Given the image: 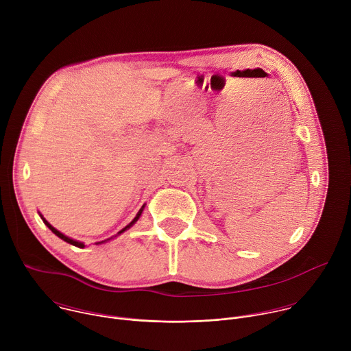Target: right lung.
<instances>
[{"mask_svg": "<svg viewBox=\"0 0 351 351\" xmlns=\"http://www.w3.org/2000/svg\"><path fill=\"white\" fill-rule=\"evenodd\" d=\"M143 210H144V206H143V207H141V208H140V211H138V213H137V215H136V217H134V218H133V221H132V222H130V223H129V225H126V226H125V228H123V229H122V230H119V232H118V233H117V234H115V236H114V237H117V236H118V234H121V233H123V232H125V230H128V229H129V228H132V226H133V225H134V223H136V222H137V219H138V218H140V215H141V213H143ZM40 217H41V219H43V222H44V223H45V225H47V226H48V229H49V230H51V232H53V233H54V234H57V236H58V237H60V239H62V240H64V241H66V243H69V244H72V245H76V247H79V248H83V247H84V243H82V241H77V240H73V239H71V237H68V236H65V234H64V233H61V232H60V230H57V229H56V228H54V226H53V225H49V223H48V222H47V221H45V218H43V215H41V214H40ZM114 237H110V239H107V240H103V241H98V243H95V244H103V243H107V241H108V240H111V239H114Z\"/></svg>", "mask_w": 351, "mask_h": 351, "instance_id": "1", "label": "right lung"}]
</instances>
